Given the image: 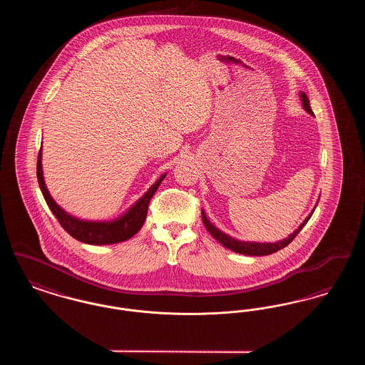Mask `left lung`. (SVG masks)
<instances>
[{
  "label": "left lung",
  "mask_w": 365,
  "mask_h": 365,
  "mask_svg": "<svg viewBox=\"0 0 365 365\" xmlns=\"http://www.w3.org/2000/svg\"><path fill=\"white\" fill-rule=\"evenodd\" d=\"M301 101H302V106H304V109H305L308 113L313 115L312 109H311V105H309V100H308V97L305 96V93H301ZM312 213H311V215L304 220V223H302L301 226L298 227L293 234H290L286 240H283V241H279V242L275 243H260L242 242V241H237V240H234L232 237H228V235L225 234L223 231L217 230L216 227L213 226V225L209 222L208 219H207L205 212H201L204 226L207 227V230L210 232V235H212L216 241H219V242L222 243V245H223L225 247H227V249H230V250H232V252H235V253L246 255V256H267V255H272V253L278 252L280 249L286 247L289 243L292 242V241L294 240L295 235L302 230V227L305 226V225L308 223V220L311 219Z\"/></svg>",
  "instance_id": "8db88e82"
}]
</instances>
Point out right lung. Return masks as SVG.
Here are the masks:
<instances>
[{
	"mask_svg": "<svg viewBox=\"0 0 365 365\" xmlns=\"http://www.w3.org/2000/svg\"><path fill=\"white\" fill-rule=\"evenodd\" d=\"M42 150H39L38 161H36V178L41 191L43 194V198L51 208L53 215L58 220L61 227L70 234L72 238L81 241V242L90 243V245H110V243H119L130 240L134 237L140 227L143 226L149 202L156 192L160 183L165 178V174L161 175L156 183L145 192L142 198L133 205V208L128 209L123 216L112 222H87L79 220L73 216L68 215L64 209L60 208L46 189L43 174H42Z\"/></svg>",
	"mask_w": 365,
	"mask_h": 365,
	"instance_id": "right-lung-1",
	"label": "right lung"
}]
</instances>
